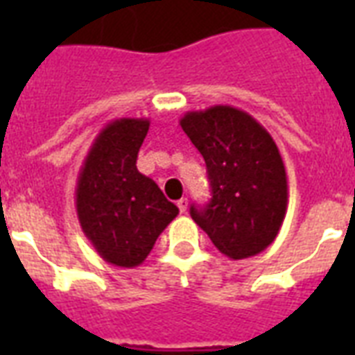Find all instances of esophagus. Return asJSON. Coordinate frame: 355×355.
Segmentation results:
<instances>
[{"instance_id": "obj_1", "label": "esophagus", "mask_w": 355, "mask_h": 355, "mask_svg": "<svg viewBox=\"0 0 355 355\" xmlns=\"http://www.w3.org/2000/svg\"><path fill=\"white\" fill-rule=\"evenodd\" d=\"M177 206H178V210H180V214H184V211L188 210V199L182 197L180 200H177Z\"/></svg>"}]
</instances>
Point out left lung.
Instances as JSON below:
<instances>
[{"label":"left lung","mask_w":355,"mask_h":355,"mask_svg":"<svg viewBox=\"0 0 355 355\" xmlns=\"http://www.w3.org/2000/svg\"><path fill=\"white\" fill-rule=\"evenodd\" d=\"M180 127L206 162L211 200L191 217L230 259L263 252L287 210V175L280 150L245 110L216 105L186 112Z\"/></svg>","instance_id":"1"}]
</instances>
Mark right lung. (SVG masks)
I'll list each match as a JSON object with an SVG mask.
<instances>
[{"mask_svg": "<svg viewBox=\"0 0 355 355\" xmlns=\"http://www.w3.org/2000/svg\"><path fill=\"white\" fill-rule=\"evenodd\" d=\"M150 121L119 118L97 134L80 166L75 208L97 254L116 267H138L178 216L153 178L136 167Z\"/></svg>", "mask_w": 355, "mask_h": 355, "instance_id": "obj_1", "label": "right lung"}]
</instances>
